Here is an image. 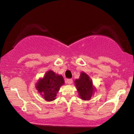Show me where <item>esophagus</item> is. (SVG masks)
<instances>
[{
  "instance_id": "obj_1",
  "label": "esophagus",
  "mask_w": 134,
  "mask_h": 134,
  "mask_svg": "<svg viewBox=\"0 0 134 134\" xmlns=\"http://www.w3.org/2000/svg\"><path fill=\"white\" fill-rule=\"evenodd\" d=\"M72 82V80L71 79H67L66 80V83L67 84H69V85H71Z\"/></svg>"
}]
</instances>
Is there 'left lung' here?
Returning <instances> with one entry per match:
<instances>
[{"mask_svg": "<svg viewBox=\"0 0 134 134\" xmlns=\"http://www.w3.org/2000/svg\"><path fill=\"white\" fill-rule=\"evenodd\" d=\"M74 82L80 98L83 100L90 99L94 89L89 76L85 72H81L80 79H76Z\"/></svg>", "mask_w": 134, "mask_h": 134, "instance_id": "left-lung-1", "label": "left lung"}]
</instances>
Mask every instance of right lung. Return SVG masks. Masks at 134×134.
<instances>
[{
    "label": "right lung",
    "mask_w": 134,
    "mask_h": 134,
    "mask_svg": "<svg viewBox=\"0 0 134 134\" xmlns=\"http://www.w3.org/2000/svg\"><path fill=\"white\" fill-rule=\"evenodd\" d=\"M64 83L63 76L56 74L53 71H49L45 74L42 80L38 81L37 89L47 101H53L55 99L57 93L60 86Z\"/></svg>",
    "instance_id": "1"
}]
</instances>
